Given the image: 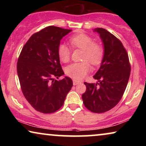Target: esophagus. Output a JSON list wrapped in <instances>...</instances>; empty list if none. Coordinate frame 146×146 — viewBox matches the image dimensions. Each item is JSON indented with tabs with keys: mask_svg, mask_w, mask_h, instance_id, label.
<instances>
[{
	"mask_svg": "<svg viewBox=\"0 0 146 146\" xmlns=\"http://www.w3.org/2000/svg\"><path fill=\"white\" fill-rule=\"evenodd\" d=\"M81 82H82L80 80H73V84L74 86L78 84H80Z\"/></svg>",
	"mask_w": 146,
	"mask_h": 146,
	"instance_id": "esophagus-1",
	"label": "esophagus"
}]
</instances>
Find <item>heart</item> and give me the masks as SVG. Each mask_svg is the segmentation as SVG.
I'll use <instances>...</instances> for the list:
<instances>
[{
    "label": "heart",
    "instance_id": "b5f03b06",
    "mask_svg": "<svg viewBox=\"0 0 146 146\" xmlns=\"http://www.w3.org/2000/svg\"><path fill=\"white\" fill-rule=\"evenodd\" d=\"M69 42L74 48L83 50L82 60L69 65L65 70L68 76L74 79H82L90 70L88 61L94 66L102 63L104 56V49L98 43H95L92 38L84 33L77 34L70 38ZM58 55L62 62H68L71 56V50L64 44H60L58 47Z\"/></svg>",
    "mask_w": 146,
    "mask_h": 146
}]
</instances>
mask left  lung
I'll return each mask as SVG.
<instances>
[{"instance_id": "1", "label": "left lung", "mask_w": 146, "mask_h": 146, "mask_svg": "<svg viewBox=\"0 0 146 146\" xmlns=\"http://www.w3.org/2000/svg\"><path fill=\"white\" fill-rule=\"evenodd\" d=\"M100 35L104 48L101 66L94 78L98 82H84L86 90L83 103L90 111L104 113L115 106L126 88L131 66L126 50L114 35L102 28L94 29Z\"/></svg>"}]
</instances>
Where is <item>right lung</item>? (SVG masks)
Returning <instances> with one entry per match:
<instances>
[{"mask_svg":"<svg viewBox=\"0 0 146 146\" xmlns=\"http://www.w3.org/2000/svg\"><path fill=\"white\" fill-rule=\"evenodd\" d=\"M72 30L46 27L31 36L24 46L17 62V74L25 98L36 110L50 113L62 106L73 86L66 76L58 55L62 38Z\"/></svg>","mask_w":146,"mask_h":146,"instance_id":"add662e5","label":"right lung"}]
</instances>
